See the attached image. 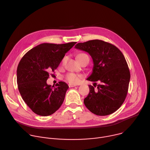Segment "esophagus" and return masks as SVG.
<instances>
[{"label": "esophagus", "mask_w": 150, "mask_h": 150, "mask_svg": "<svg viewBox=\"0 0 150 150\" xmlns=\"http://www.w3.org/2000/svg\"><path fill=\"white\" fill-rule=\"evenodd\" d=\"M68 85H69V88H71V87H74L76 86V85H75V84H72V83H69Z\"/></svg>", "instance_id": "esophagus-1"}]
</instances>
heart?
Wrapping results in <instances>:
<instances>
[{
	"mask_svg": "<svg viewBox=\"0 0 150 150\" xmlns=\"http://www.w3.org/2000/svg\"><path fill=\"white\" fill-rule=\"evenodd\" d=\"M86 55H87V54H84V53H81V54H78V55L77 56V59H78L80 57L83 56H86ZM65 59H66L65 58L63 60V62L65 61ZM65 78H66L67 81L68 82H69V83H77L79 81L80 76H79L78 75L75 74V73L71 72V73H68V74L66 75Z\"/></svg>",
	"mask_w": 150,
	"mask_h": 150,
	"instance_id": "heart-1",
	"label": "heart"
}]
</instances>
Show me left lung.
<instances>
[{
    "label": "left lung",
    "mask_w": 150,
    "mask_h": 150,
    "mask_svg": "<svg viewBox=\"0 0 150 150\" xmlns=\"http://www.w3.org/2000/svg\"><path fill=\"white\" fill-rule=\"evenodd\" d=\"M75 48L88 53L93 60L92 74L87 79L93 82L94 87L88 85L84 104L96 115L114 113L126 98L131 78L123 54L115 46L100 40L79 42Z\"/></svg>",
    "instance_id": "1"
}]
</instances>
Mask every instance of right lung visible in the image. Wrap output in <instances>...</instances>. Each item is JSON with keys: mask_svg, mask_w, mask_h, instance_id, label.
<instances>
[{"mask_svg": "<svg viewBox=\"0 0 150 150\" xmlns=\"http://www.w3.org/2000/svg\"><path fill=\"white\" fill-rule=\"evenodd\" d=\"M76 43H42L29 50L20 60L16 71L19 91L35 114L47 116L57 111L65 99L69 86L59 82L55 87L47 83L65 54Z\"/></svg>", "mask_w": 150, "mask_h": 150, "instance_id": "1", "label": "right lung"}]
</instances>
